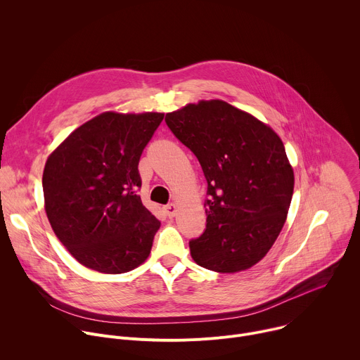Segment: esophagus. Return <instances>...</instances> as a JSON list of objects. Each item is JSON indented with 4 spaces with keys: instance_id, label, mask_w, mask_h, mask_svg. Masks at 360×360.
Listing matches in <instances>:
<instances>
[{
    "instance_id": "esophagus-1",
    "label": "esophagus",
    "mask_w": 360,
    "mask_h": 360,
    "mask_svg": "<svg viewBox=\"0 0 360 360\" xmlns=\"http://www.w3.org/2000/svg\"><path fill=\"white\" fill-rule=\"evenodd\" d=\"M164 212H165V215H167L168 218H174V217L176 215V212H178L176 203H169V205H167V207L164 208Z\"/></svg>"
}]
</instances>
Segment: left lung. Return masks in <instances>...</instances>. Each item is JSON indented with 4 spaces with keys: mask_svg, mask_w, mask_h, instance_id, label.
Segmentation results:
<instances>
[{
    "mask_svg": "<svg viewBox=\"0 0 360 360\" xmlns=\"http://www.w3.org/2000/svg\"><path fill=\"white\" fill-rule=\"evenodd\" d=\"M165 121L195 153L208 182L207 229L189 242L192 259L219 274L252 268L279 236L293 195L282 139L222 99L188 104Z\"/></svg>",
    "mask_w": 360,
    "mask_h": 360,
    "instance_id": "left-lung-1",
    "label": "left lung"
}]
</instances>
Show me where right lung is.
Returning <instances> with one entry per match:
<instances>
[{
    "label": "right lung",
    "mask_w": 360,
    "mask_h": 360,
    "mask_svg": "<svg viewBox=\"0 0 360 360\" xmlns=\"http://www.w3.org/2000/svg\"><path fill=\"white\" fill-rule=\"evenodd\" d=\"M162 112H102L72 131L45 162L44 208L74 258L101 274L142 265L161 222L136 195L141 153Z\"/></svg>",
    "instance_id": "right-lung-1"
}]
</instances>
